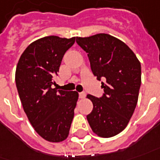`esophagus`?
Instances as JSON below:
<instances>
[{"label": "esophagus", "mask_w": 160, "mask_h": 160, "mask_svg": "<svg viewBox=\"0 0 160 160\" xmlns=\"http://www.w3.org/2000/svg\"><path fill=\"white\" fill-rule=\"evenodd\" d=\"M85 96H86V93L85 92H80V93H79V97L80 99H83Z\"/></svg>", "instance_id": "1"}]
</instances>
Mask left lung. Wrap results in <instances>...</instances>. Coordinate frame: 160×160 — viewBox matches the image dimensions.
Instances as JSON below:
<instances>
[{
    "label": "left lung",
    "instance_id": "1",
    "mask_svg": "<svg viewBox=\"0 0 160 160\" xmlns=\"http://www.w3.org/2000/svg\"><path fill=\"white\" fill-rule=\"evenodd\" d=\"M88 53L91 70L102 82L101 97L88 94L93 102L87 119L92 130L102 138H111L124 130L134 113L141 86V65L134 52L110 35L76 38Z\"/></svg>",
    "mask_w": 160,
    "mask_h": 160
}]
</instances>
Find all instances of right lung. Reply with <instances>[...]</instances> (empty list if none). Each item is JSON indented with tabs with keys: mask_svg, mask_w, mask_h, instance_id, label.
<instances>
[{
	"mask_svg": "<svg viewBox=\"0 0 160 160\" xmlns=\"http://www.w3.org/2000/svg\"><path fill=\"white\" fill-rule=\"evenodd\" d=\"M75 38L44 37L25 49L18 61L16 84L23 110L35 130L50 142L67 138L78 100L76 91L52 88L62 58Z\"/></svg>",
	"mask_w": 160,
	"mask_h": 160,
	"instance_id": "right-lung-1",
	"label": "right lung"
}]
</instances>
